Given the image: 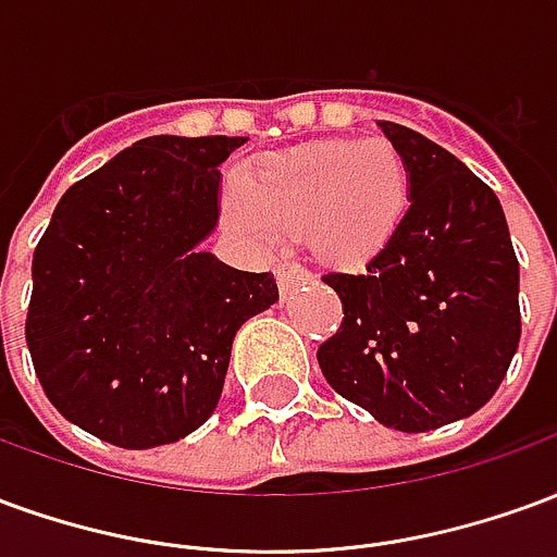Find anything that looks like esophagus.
<instances>
[{
  "label": "esophagus",
  "mask_w": 557,
  "mask_h": 557,
  "mask_svg": "<svg viewBox=\"0 0 557 557\" xmlns=\"http://www.w3.org/2000/svg\"><path fill=\"white\" fill-rule=\"evenodd\" d=\"M304 280H310V271L298 262H280L277 265V286L283 295H289L295 286H301Z\"/></svg>",
  "instance_id": "obj_1"
}]
</instances>
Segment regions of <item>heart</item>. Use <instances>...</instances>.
<instances>
[{
  "instance_id": "obj_1",
  "label": "heart",
  "mask_w": 557,
  "mask_h": 557,
  "mask_svg": "<svg viewBox=\"0 0 557 557\" xmlns=\"http://www.w3.org/2000/svg\"><path fill=\"white\" fill-rule=\"evenodd\" d=\"M406 206L409 166L387 139H331L253 166L230 218L262 242L304 230L315 259L355 265L391 242Z\"/></svg>"
}]
</instances>
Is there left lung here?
I'll return each mask as SVG.
<instances>
[{"label":"left lung","mask_w":557,"mask_h":557,"mask_svg":"<svg viewBox=\"0 0 557 557\" xmlns=\"http://www.w3.org/2000/svg\"><path fill=\"white\" fill-rule=\"evenodd\" d=\"M409 166V211L363 271H331L337 334L315 358L327 385L379 423L430 432L483 409L513 361L519 262L502 202L411 127L382 122Z\"/></svg>","instance_id":"obj_1"}]
</instances>
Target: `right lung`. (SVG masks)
Returning <instances> with one entry per match:
<instances>
[{
    "label": "right lung",
    "mask_w": 557,
    "mask_h": 557,
    "mask_svg": "<svg viewBox=\"0 0 557 557\" xmlns=\"http://www.w3.org/2000/svg\"><path fill=\"white\" fill-rule=\"evenodd\" d=\"M247 137H148L67 187L32 256L35 373L62 418L125 450L218 409L232 339L277 301L274 274L199 250L220 163Z\"/></svg>",
    "instance_id": "add662e5"
}]
</instances>
